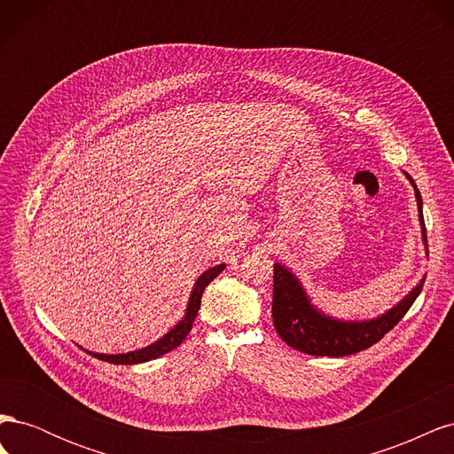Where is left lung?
Masks as SVG:
<instances>
[{
  "mask_svg": "<svg viewBox=\"0 0 454 454\" xmlns=\"http://www.w3.org/2000/svg\"><path fill=\"white\" fill-rule=\"evenodd\" d=\"M409 184L415 189L419 222L424 248L428 252V239H426L424 215H422V197L413 177L403 172ZM426 277L411 290L400 303L375 316L371 320H339L322 312L316 307L307 290L301 284L295 274L280 265L274 263L272 277V322L277 327V333L282 337L287 347L310 356H339L356 354L373 347L377 340L387 335L390 329L400 322L405 312L415 303V299L422 292Z\"/></svg>",
  "mask_w": 454,
  "mask_h": 454,
  "instance_id": "1",
  "label": "left lung"
}]
</instances>
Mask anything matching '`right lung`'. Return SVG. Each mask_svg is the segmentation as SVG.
<instances>
[{
  "label": "right lung",
  "mask_w": 454,
  "mask_h": 454,
  "mask_svg": "<svg viewBox=\"0 0 454 454\" xmlns=\"http://www.w3.org/2000/svg\"><path fill=\"white\" fill-rule=\"evenodd\" d=\"M225 269V263L222 265H215L208 270H204L200 277L197 278L193 290H191V295H189V301H187V309H185V314L184 318L177 322L168 333H164L159 340L151 342V345L144 347V348H138V350H132V352H125V354H100V352H90V350H85L87 354L94 356V358H98L102 362H107V364H119V365H134V364H144V362H149V360H155V358H160V356L168 354L170 350H174L176 347H180L184 339L189 335L191 327H193V322L197 318V312L200 309V299H202V292L204 287L208 286L219 272H222ZM83 348V347H81Z\"/></svg>",
  "instance_id": "right-lung-1"
}]
</instances>
